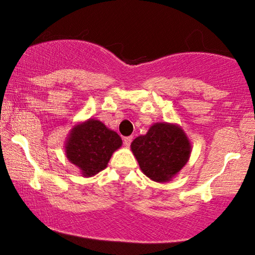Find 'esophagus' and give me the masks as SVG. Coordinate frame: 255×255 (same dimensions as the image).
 Listing matches in <instances>:
<instances>
[{
	"mask_svg": "<svg viewBox=\"0 0 255 255\" xmlns=\"http://www.w3.org/2000/svg\"><path fill=\"white\" fill-rule=\"evenodd\" d=\"M123 140H124V145L128 146H128L131 145L132 140H133V137H132V135H130V137H124Z\"/></svg>",
	"mask_w": 255,
	"mask_h": 255,
	"instance_id": "1",
	"label": "esophagus"
}]
</instances>
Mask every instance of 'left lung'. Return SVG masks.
Returning <instances> with one entry per match:
<instances>
[{
    "instance_id": "8db88e82",
    "label": "left lung",
    "mask_w": 255,
    "mask_h": 255,
    "mask_svg": "<svg viewBox=\"0 0 255 255\" xmlns=\"http://www.w3.org/2000/svg\"><path fill=\"white\" fill-rule=\"evenodd\" d=\"M131 149L146 176L167 182L187 163L190 142L177 125L156 123L132 141Z\"/></svg>"
}]
</instances>
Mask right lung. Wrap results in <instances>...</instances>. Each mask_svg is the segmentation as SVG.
<instances>
[{"label":"right lung","mask_w":255,"mask_h":255,"mask_svg":"<svg viewBox=\"0 0 255 255\" xmlns=\"http://www.w3.org/2000/svg\"><path fill=\"white\" fill-rule=\"evenodd\" d=\"M121 146L122 139L116 132L102 122L89 120L72 130L66 144V155L83 175L92 176L106 168L113 153Z\"/></svg>","instance_id":"add662e5"}]
</instances>
